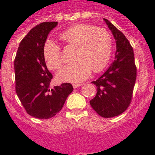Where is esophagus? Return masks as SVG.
Wrapping results in <instances>:
<instances>
[{
  "instance_id": "34e87169",
  "label": "esophagus",
  "mask_w": 155,
  "mask_h": 155,
  "mask_svg": "<svg viewBox=\"0 0 155 155\" xmlns=\"http://www.w3.org/2000/svg\"><path fill=\"white\" fill-rule=\"evenodd\" d=\"M83 84H76V83H75V84H73V87L74 88H77V87H80V86H82Z\"/></svg>"
}]
</instances>
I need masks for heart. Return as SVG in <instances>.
Instances as JSON below:
<instances>
[{
  "label": "heart",
  "mask_w": 155,
  "mask_h": 155,
  "mask_svg": "<svg viewBox=\"0 0 155 155\" xmlns=\"http://www.w3.org/2000/svg\"><path fill=\"white\" fill-rule=\"evenodd\" d=\"M67 47H75L74 59L57 73V78L64 82H80L90 75L92 71L99 72L105 68L111 58L113 41L108 30L90 24H75L59 35ZM43 58L51 70H58L63 63L62 48L51 40L43 45Z\"/></svg>",
  "instance_id": "obj_1"
}]
</instances>
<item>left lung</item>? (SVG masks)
Returning a JSON list of instances; mask_svg holds the SVG:
<instances>
[{"mask_svg":"<svg viewBox=\"0 0 155 155\" xmlns=\"http://www.w3.org/2000/svg\"><path fill=\"white\" fill-rule=\"evenodd\" d=\"M106 24L116 40L115 60L101 77L93 81L96 97L90 101L92 108L102 117L109 118L124 113L130 106L137 78V67L132 46L124 34L107 19Z\"/></svg>","mask_w":155,"mask_h":155,"instance_id":"obj_1","label":"left lung"}]
</instances>
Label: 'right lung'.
Returning <instances> with one entry per match:
<instances>
[{"mask_svg":"<svg viewBox=\"0 0 155 155\" xmlns=\"http://www.w3.org/2000/svg\"><path fill=\"white\" fill-rule=\"evenodd\" d=\"M57 21L40 23L21 41L14 59L15 90L29 115L38 119L55 116L72 92L70 83L50 87L53 75L43 58V45Z\"/></svg>","mask_w":155,"mask_h":155,"instance_id":"right-lung-1","label":"right lung"}]
</instances>
